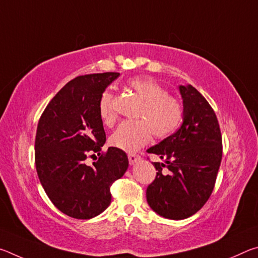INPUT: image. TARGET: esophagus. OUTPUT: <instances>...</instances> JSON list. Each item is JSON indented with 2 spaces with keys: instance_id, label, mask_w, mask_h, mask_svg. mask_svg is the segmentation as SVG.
<instances>
[{
  "instance_id": "1",
  "label": "esophagus",
  "mask_w": 258,
  "mask_h": 258,
  "mask_svg": "<svg viewBox=\"0 0 258 258\" xmlns=\"http://www.w3.org/2000/svg\"><path fill=\"white\" fill-rule=\"evenodd\" d=\"M141 160V156L139 155H135V154H128V161L131 165H134L135 163H138V161Z\"/></svg>"
}]
</instances>
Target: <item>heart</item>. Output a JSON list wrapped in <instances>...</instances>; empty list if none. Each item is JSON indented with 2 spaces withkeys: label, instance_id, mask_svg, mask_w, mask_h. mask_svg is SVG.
Listing matches in <instances>:
<instances>
[{
  "label": "heart",
  "instance_id": "obj_1",
  "mask_svg": "<svg viewBox=\"0 0 258 258\" xmlns=\"http://www.w3.org/2000/svg\"><path fill=\"white\" fill-rule=\"evenodd\" d=\"M128 87L143 101L138 115L141 119L123 121L110 137V145L134 152L149 142L152 133L158 139L171 135L181 123L183 108L180 100L167 94V91L151 78L135 77L128 82ZM99 113L104 124L115 121L113 95L110 92L101 95Z\"/></svg>",
  "mask_w": 258,
  "mask_h": 258
}]
</instances>
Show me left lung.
<instances>
[{
    "label": "left lung",
    "instance_id": "1",
    "mask_svg": "<svg viewBox=\"0 0 258 258\" xmlns=\"http://www.w3.org/2000/svg\"><path fill=\"white\" fill-rule=\"evenodd\" d=\"M180 93L181 127L147 150L165 160L154 163L157 175L147 187V202L171 220L190 217L207 203L222 160L221 130L211 104L192 85H180Z\"/></svg>",
    "mask_w": 258,
    "mask_h": 258
}]
</instances>
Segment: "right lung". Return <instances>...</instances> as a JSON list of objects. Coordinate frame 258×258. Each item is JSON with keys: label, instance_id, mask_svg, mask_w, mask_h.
Masks as SVG:
<instances>
[{"label": "right lung", "instance_id": "right-lung-1", "mask_svg": "<svg viewBox=\"0 0 258 258\" xmlns=\"http://www.w3.org/2000/svg\"><path fill=\"white\" fill-rule=\"evenodd\" d=\"M119 73L91 74L67 83L47 104L38 120L35 165L52 204L66 215L89 220L111 202L110 186L128 167L125 152L106 142L99 102ZM89 153L100 157L86 165ZM94 156V155H92Z\"/></svg>", "mask_w": 258, "mask_h": 258}]
</instances>
